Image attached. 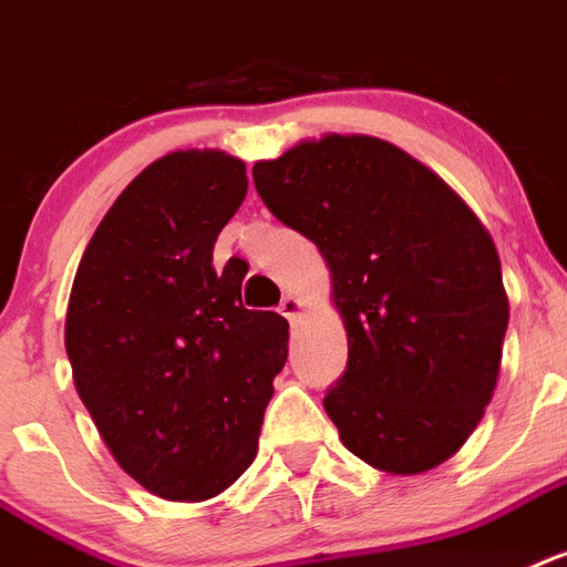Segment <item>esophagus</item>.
<instances>
[{"mask_svg": "<svg viewBox=\"0 0 567 567\" xmlns=\"http://www.w3.org/2000/svg\"><path fill=\"white\" fill-rule=\"evenodd\" d=\"M279 311H282V317H288V320H297L299 311H302V299L293 297V293H288V297H282V302H279Z\"/></svg>", "mask_w": 567, "mask_h": 567, "instance_id": "esophagus-1", "label": "esophagus"}]
</instances>
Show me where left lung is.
Returning <instances> with one entry per match:
<instances>
[{
  "label": "left lung",
  "mask_w": 567,
  "mask_h": 567,
  "mask_svg": "<svg viewBox=\"0 0 567 567\" xmlns=\"http://www.w3.org/2000/svg\"><path fill=\"white\" fill-rule=\"evenodd\" d=\"M252 183L331 270L349 361L323 408L343 445L390 475L445 463L492 402L509 323L486 227L375 136L299 142L252 165Z\"/></svg>",
  "instance_id": "obj_1"
}]
</instances>
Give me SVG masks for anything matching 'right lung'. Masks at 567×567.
Masks as SVG:
<instances>
[{
	"label": "right lung",
	"instance_id": "right-lung-1",
	"mask_svg": "<svg viewBox=\"0 0 567 567\" xmlns=\"http://www.w3.org/2000/svg\"><path fill=\"white\" fill-rule=\"evenodd\" d=\"M247 195L224 151H174L116 197L78 265L66 355L110 454L145 489L206 501L247 472L288 320L241 306L212 250Z\"/></svg>",
	"mask_w": 567,
	"mask_h": 567
}]
</instances>
